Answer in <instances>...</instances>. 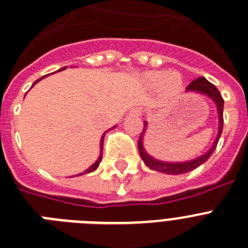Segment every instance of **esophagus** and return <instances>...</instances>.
<instances>
[{"instance_id":"1","label":"esophagus","mask_w":248,"mask_h":248,"mask_svg":"<svg viewBox=\"0 0 248 248\" xmlns=\"http://www.w3.org/2000/svg\"><path fill=\"white\" fill-rule=\"evenodd\" d=\"M130 114L139 116L141 114V109H140V108H133V109L130 110Z\"/></svg>"}]
</instances>
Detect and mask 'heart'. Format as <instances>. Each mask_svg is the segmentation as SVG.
Segmentation results:
<instances>
[{"mask_svg":"<svg viewBox=\"0 0 248 248\" xmlns=\"http://www.w3.org/2000/svg\"><path fill=\"white\" fill-rule=\"evenodd\" d=\"M140 81L149 90L158 89L160 98L167 100L179 96L185 89V80L177 71L152 70L141 75Z\"/></svg>","mask_w":248,"mask_h":248,"instance_id":"1","label":"heart"}]
</instances>
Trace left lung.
I'll return each mask as SVG.
<instances>
[{"instance_id":"left-lung-1","label":"left lung","mask_w":248,"mask_h":248,"mask_svg":"<svg viewBox=\"0 0 248 248\" xmlns=\"http://www.w3.org/2000/svg\"><path fill=\"white\" fill-rule=\"evenodd\" d=\"M186 90H187V92H194V93L204 94L215 101L216 105H217V110H218V119H219L218 134H217V138H216L212 148H211L206 154H203V155L198 156V158H196V159L193 160H189V162L167 163V162H162V160L154 159L153 156H150L149 154H147V152L144 150V147H143V137H144L145 129H147V125H148L147 122H144V128H143V132H141L138 140V150H139V154H140L141 156V159H143V162L145 163V166L149 167V168L153 169V170H156V172L166 173V174H183V173L193 170V169H196L197 167H200L201 164H203V163L208 159L209 156L212 155L216 147H217L219 137H221L222 134V129H223V98H222V95L219 94L218 89L216 88L213 84H211L208 80L204 79V78H198V79L193 80V81L190 82Z\"/></svg>"}]
</instances>
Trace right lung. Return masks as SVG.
Listing matches in <instances>:
<instances>
[{"mask_svg":"<svg viewBox=\"0 0 248 248\" xmlns=\"http://www.w3.org/2000/svg\"><path fill=\"white\" fill-rule=\"evenodd\" d=\"M63 69H65V67H62V69H61V70H63ZM41 79H42V78H41ZM41 79L36 80V81L33 82V85H35V84H36V82H37V81H40V80H41ZM105 133H107V132H105ZM105 133H104V134H103V137H101V139H100V155H99L98 160H96V162H95L94 164H93V166L90 167V168H88V169H86L85 172L80 173L79 175L86 174V173H90V172H94L95 169H96V168H98V167H99V163L101 162V156H103V145H104V137H105Z\"/></svg>","mask_w":248,"mask_h":248,"instance_id":"add662e5","label":"right lung"}]
</instances>
